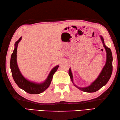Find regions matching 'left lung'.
Returning <instances> with one entry per match:
<instances>
[{
    "instance_id": "1",
    "label": "left lung",
    "mask_w": 120,
    "mask_h": 120,
    "mask_svg": "<svg viewBox=\"0 0 120 120\" xmlns=\"http://www.w3.org/2000/svg\"><path fill=\"white\" fill-rule=\"evenodd\" d=\"M104 48L105 49L106 52V62L103 68L102 69L100 74H99L97 79L93 82L90 85L85 87H80L76 86L73 82V75L72 73L71 69H69V75L71 78V80L74 85L80 90L84 92L93 93L97 91L100 90L102 86H104L107 83L111 77L112 72V51L110 48H108L105 45L104 39L101 36H100Z\"/></svg>"
}]
</instances>
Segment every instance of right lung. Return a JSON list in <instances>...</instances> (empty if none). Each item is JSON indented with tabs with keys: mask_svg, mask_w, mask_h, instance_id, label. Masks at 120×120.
Listing matches in <instances>:
<instances>
[{
	"mask_svg": "<svg viewBox=\"0 0 120 120\" xmlns=\"http://www.w3.org/2000/svg\"><path fill=\"white\" fill-rule=\"evenodd\" d=\"M22 39L20 37L19 39L15 44V48L13 53L11 54L10 61V67L13 77L15 82L20 89L23 90L26 92L31 94H40L50 86L52 77L55 72L56 71L59 66H55L52 69L48 76L46 80L43 83H38L31 82L23 76L20 72L17 63V52L18 43Z\"/></svg>",
	"mask_w": 120,
	"mask_h": 120,
	"instance_id": "obj_1",
	"label": "right lung"
}]
</instances>
